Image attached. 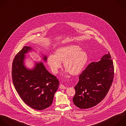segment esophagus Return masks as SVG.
<instances>
[{
	"instance_id": "34e87169",
	"label": "esophagus",
	"mask_w": 126,
	"mask_h": 126,
	"mask_svg": "<svg viewBox=\"0 0 126 126\" xmlns=\"http://www.w3.org/2000/svg\"><path fill=\"white\" fill-rule=\"evenodd\" d=\"M67 88L63 84H60V89H66Z\"/></svg>"
}]
</instances>
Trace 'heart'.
I'll return each instance as SVG.
<instances>
[{"label": "heart", "mask_w": 126, "mask_h": 126, "mask_svg": "<svg viewBox=\"0 0 126 126\" xmlns=\"http://www.w3.org/2000/svg\"><path fill=\"white\" fill-rule=\"evenodd\" d=\"M88 60L87 53L79 47L68 45L61 47L55 51V55L50 54L47 62L54 73H57L64 62V68L72 75L79 74Z\"/></svg>", "instance_id": "1"}]
</instances>
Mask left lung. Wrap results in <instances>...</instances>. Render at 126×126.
I'll list each match as a JSON object with an SVG mask.
<instances>
[{
  "instance_id": "1",
  "label": "left lung",
  "mask_w": 126,
  "mask_h": 126,
  "mask_svg": "<svg viewBox=\"0 0 126 126\" xmlns=\"http://www.w3.org/2000/svg\"><path fill=\"white\" fill-rule=\"evenodd\" d=\"M114 68L109 52L97 62H92L79 76L75 87L74 104L80 109L93 107L107 95L113 81Z\"/></svg>"
}]
</instances>
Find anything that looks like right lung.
Segmentation results:
<instances>
[{"label":"right lung","instance_id":"right-lung-1","mask_svg":"<svg viewBox=\"0 0 126 126\" xmlns=\"http://www.w3.org/2000/svg\"><path fill=\"white\" fill-rule=\"evenodd\" d=\"M31 49L25 46L16 55L12 63V78L14 87L23 101L31 108L42 110L52 103L59 86L56 77L46 70L42 62L32 70L24 65L25 54ZM45 61L47 57L45 56Z\"/></svg>","mask_w":126,"mask_h":126}]
</instances>
